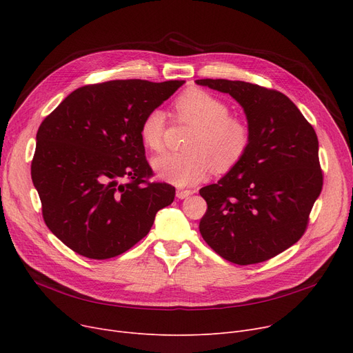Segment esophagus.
<instances>
[{
  "label": "esophagus",
  "instance_id": "esophagus-1",
  "mask_svg": "<svg viewBox=\"0 0 353 353\" xmlns=\"http://www.w3.org/2000/svg\"><path fill=\"white\" fill-rule=\"evenodd\" d=\"M193 193H194L193 190H183V189H180V190L176 192V196H177L179 199H188V197L192 196Z\"/></svg>",
  "mask_w": 353,
  "mask_h": 353
}]
</instances>
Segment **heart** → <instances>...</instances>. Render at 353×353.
<instances>
[{
  "label": "heart",
  "instance_id": "obj_1",
  "mask_svg": "<svg viewBox=\"0 0 353 353\" xmlns=\"http://www.w3.org/2000/svg\"><path fill=\"white\" fill-rule=\"evenodd\" d=\"M180 121L194 124L188 152L164 153L153 160L156 174L174 186H190L205 179L212 169L219 173L232 170L246 156L252 133L249 124L230 116L225 100L201 88H189L174 100ZM167 127L165 113L154 108L140 124V137L150 150H161Z\"/></svg>",
  "mask_w": 353,
  "mask_h": 353
}]
</instances>
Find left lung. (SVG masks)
I'll list each match as a JSON object with an SVG mask.
<instances>
[{
    "instance_id": "1",
    "label": "left lung",
    "mask_w": 353,
    "mask_h": 353,
    "mask_svg": "<svg viewBox=\"0 0 353 353\" xmlns=\"http://www.w3.org/2000/svg\"><path fill=\"white\" fill-rule=\"evenodd\" d=\"M196 83L230 94L243 107L252 133L243 160L200 189L208 203L200 233L232 263L269 261L303 236L322 192L318 136L281 91L223 79Z\"/></svg>"
}]
</instances>
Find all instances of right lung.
<instances>
[{
  "mask_svg": "<svg viewBox=\"0 0 353 353\" xmlns=\"http://www.w3.org/2000/svg\"><path fill=\"white\" fill-rule=\"evenodd\" d=\"M184 84L113 80L74 90L37 132L31 179L47 228L76 253L104 261L150 232L176 189L150 183L140 124Z\"/></svg>",
  "mask_w": 353,
  "mask_h": 353,
  "instance_id": "obj_1",
  "label": "right lung"
}]
</instances>
